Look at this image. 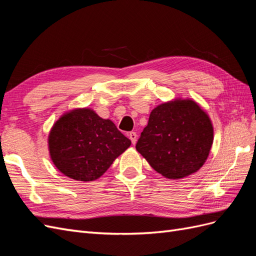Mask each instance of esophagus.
<instances>
[{
	"mask_svg": "<svg viewBox=\"0 0 256 256\" xmlns=\"http://www.w3.org/2000/svg\"><path fill=\"white\" fill-rule=\"evenodd\" d=\"M128 136H129V138H130V140H131V142H132V144L134 145V144L136 143L138 134H136V132H134V131H132V132H129V134H128Z\"/></svg>",
	"mask_w": 256,
	"mask_h": 256,
	"instance_id": "34e87169",
	"label": "esophagus"
}]
</instances>
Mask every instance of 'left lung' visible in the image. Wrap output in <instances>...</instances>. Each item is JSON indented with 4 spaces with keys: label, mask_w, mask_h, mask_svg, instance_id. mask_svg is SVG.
Listing matches in <instances>:
<instances>
[{
    "label": "left lung",
    "mask_w": 256,
    "mask_h": 256,
    "mask_svg": "<svg viewBox=\"0 0 256 256\" xmlns=\"http://www.w3.org/2000/svg\"><path fill=\"white\" fill-rule=\"evenodd\" d=\"M214 141L209 116L191 99H175L150 112L136 145L154 171L180 180L203 166Z\"/></svg>",
    "instance_id": "left-lung-1"
}]
</instances>
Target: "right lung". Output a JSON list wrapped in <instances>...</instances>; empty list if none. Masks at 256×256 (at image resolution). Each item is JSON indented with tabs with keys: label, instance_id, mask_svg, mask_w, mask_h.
Masks as SVG:
<instances>
[{
	"label": "right lung",
	"instance_id": "right-lung-1",
	"mask_svg": "<svg viewBox=\"0 0 256 256\" xmlns=\"http://www.w3.org/2000/svg\"><path fill=\"white\" fill-rule=\"evenodd\" d=\"M48 141L54 166L64 175L80 182L97 180L131 145L113 122L86 108L60 116Z\"/></svg>",
	"mask_w": 256,
	"mask_h": 256
}]
</instances>
